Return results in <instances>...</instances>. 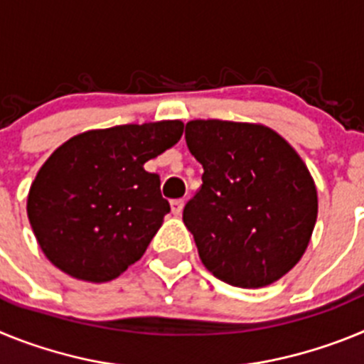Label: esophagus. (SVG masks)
I'll list each match as a JSON object with an SVG mask.
<instances>
[{"mask_svg": "<svg viewBox=\"0 0 364 364\" xmlns=\"http://www.w3.org/2000/svg\"><path fill=\"white\" fill-rule=\"evenodd\" d=\"M182 210H184V200H182V198H176V200L171 202L173 215H176V217H178V215L182 213Z\"/></svg>", "mask_w": 364, "mask_h": 364, "instance_id": "obj_1", "label": "esophagus"}]
</instances>
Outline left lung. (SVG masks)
Segmentation results:
<instances>
[{
	"label": "left lung",
	"mask_w": 364,
	"mask_h": 364,
	"mask_svg": "<svg viewBox=\"0 0 364 364\" xmlns=\"http://www.w3.org/2000/svg\"><path fill=\"white\" fill-rule=\"evenodd\" d=\"M189 151L204 167L184 208L202 264L239 288L284 277L306 252L317 189L297 151L260 124L191 120Z\"/></svg>",
	"instance_id": "8db88e82"
}]
</instances>
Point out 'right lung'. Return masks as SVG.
<instances>
[{
    "mask_svg": "<svg viewBox=\"0 0 364 364\" xmlns=\"http://www.w3.org/2000/svg\"><path fill=\"white\" fill-rule=\"evenodd\" d=\"M180 120L76 134L40 167L27 215L45 257L74 279L107 282L146 253L169 213L144 164L175 146Z\"/></svg>",
    "mask_w": 364,
    "mask_h": 364,
    "instance_id": "right-lung-1",
    "label": "right lung"
}]
</instances>
